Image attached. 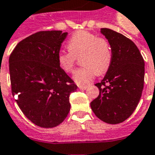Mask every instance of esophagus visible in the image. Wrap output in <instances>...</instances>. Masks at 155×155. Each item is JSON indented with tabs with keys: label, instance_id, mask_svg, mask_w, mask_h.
<instances>
[{
	"label": "esophagus",
	"instance_id": "obj_1",
	"mask_svg": "<svg viewBox=\"0 0 155 155\" xmlns=\"http://www.w3.org/2000/svg\"><path fill=\"white\" fill-rule=\"evenodd\" d=\"M78 87H79V89L81 90H86L87 88V86H79Z\"/></svg>",
	"mask_w": 155,
	"mask_h": 155
}]
</instances>
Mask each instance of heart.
Instances as JSON below:
<instances>
[{"mask_svg":"<svg viewBox=\"0 0 155 155\" xmlns=\"http://www.w3.org/2000/svg\"><path fill=\"white\" fill-rule=\"evenodd\" d=\"M68 49L58 51V64L64 72H71L76 58L82 55L83 67L73 74V80L79 85L89 83L97 73L103 74L110 66L112 51L108 42L89 31H81L72 35L68 41Z\"/></svg>","mask_w":155,"mask_h":155,"instance_id":"heart-1","label":"heart"}]
</instances>
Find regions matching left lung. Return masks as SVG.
I'll return each mask as SVG.
<instances>
[{
	"label": "left lung",
	"mask_w": 155,
	"mask_h": 155,
	"mask_svg": "<svg viewBox=\"0 0 155 155\" xmlns=\"http://www.w3.org/2000/svg\"><path fill=\"white\" fill-rule=\"evenodd\" d=\"M110 45L112 61L106 75L95 85L99 95L91 102L97 118L110 124L128 118L135 110L144 83V61L134 41L121 33L102 28Z\"/></svg>",
	"instance_id": "8db88e82"
}]
</instances>
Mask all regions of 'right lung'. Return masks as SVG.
Segmentation results:
<instances>
[{"instance_id": "obj_1", "label": "right lung", "mask_w": 155, "mask_h": 155, "mask_svg": "<svg viewBox=\"0 0 155 155\" xmlns=\"http://www.w3.org/2000/svg\"><path fill=\"white\" fill-rule=\"evenodd\" d=\"M68 32L44 31L21 41L9 58L12 93L24 115L41 128L64 121L78 86L62 70L58 52Z\"/></svg>"}]
</instances>
